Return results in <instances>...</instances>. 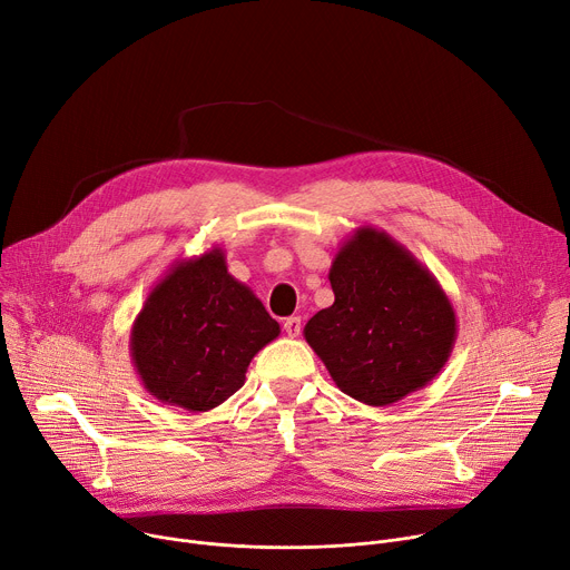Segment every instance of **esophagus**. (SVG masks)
<instances>
[{"mask_svg":"<svg viewBox=\"0 0 570 570\" xmlns=\"http://www.w3.org/2000/svg\"><path fill=\"white\" fill-rule=\"evenodd\" d=\"M299 330H302V318H299V316H288V318L284 321V332H286L288 336H297Z\"/></svg>","mask_w":570,"mask_h":570,"instance_id":"obj_1","label":"esophagus"}]
</instances>
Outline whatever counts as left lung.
<instances>
[{"instance_id":"obj_1","label":"left lung","mask_w":570,"mask_h":570,"mask_svg":"<svg viewBox=\"0 0 570 570\" xmlns=\"http://www.w3.org/2000/svg\"><path fill=\"white\" fill-rule=\"evenodd\" d=\"M332 307L305 338L334 385L373 407L426 387L456 344V312L433 273L390 234L360 226L330 268Z\"/></svg>"}]
</instances>
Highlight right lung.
Returning <instances> with one entry per match:
<instances>
[{"label":"right lung","mask_w":570,"mask_h":570,"mask_svg":"<svg viewBox=\"0 0 570 570\" xmlns=\"http://www.w3.org/2000/svg\"><path fill=\"white\" fill-rule=\"evenodd\" d=\"M279 332L213 247L176 261L148 293L130 330V357L150 396L208 412L245 385L249 362Z\"/></svg>","instance_id":"add662e5"}]
</instances>
